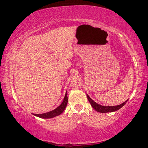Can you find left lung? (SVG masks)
Wrapping results in <instances>:
<instances>
[{
    "label": "left lung",
    "mask_w": 148,
    "mask_h": 148,
    "mask_svg": "<svg viewBox=\"0 0 148 148\" xmlns=\"http://www.w3.org/2000/svg\"><path fill=\"white\" fill-rule=\"evenodd\" d=\"M87 99H88L89 102H90V104L92 106V107L96 110L97 112H101V113H107V112H115L117 111V110H119L121 108H122L124 105L126 104L127 101L124 102L123 103H122L121 104L117 105V106H102V105H100L99 104H97L93 100H92L90 97H89L88 95H87Z\"/></svg>",
    "instance_id": "8db88e82"
}]
</instances>
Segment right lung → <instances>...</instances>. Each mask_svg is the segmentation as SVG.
I'll list each match as a JSON object with an SVG mask.
<instances>
[{
  "mask_svg": "<svg viewBox=\"0 0 148 148\" xmlns=\"http://www.w3.org/2000/svg\"><path fill=\"white\" fill-rule=\"evenodd\" d=\"M68 103V97H67V91L66 92V94H65L64 98L63 99V101H62V103L60 104V106L57 108L52 111H50L49 112H47V113L42 114H34L33 115L35 116L39 117L40 118H44V119H48V118H53V117L59 116V115L61 114L64 109L66 108V106Z\"/></svg>",
  "mask_w": 148,
  "mask_h": 148,
  "instance_id": "add662e5",
  "label": "right lung"
}]
</instances>
